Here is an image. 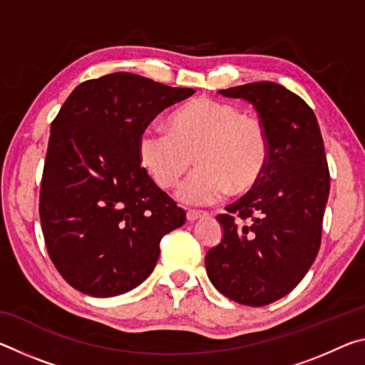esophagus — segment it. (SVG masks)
<instances>
[{
  "label": "esophagus",
  "instance_id": "1",
  "mask_svg": "<svg viewBox=\"0 0 365 365\" xmlns=\"http://www.w3.org/2000/svg\"><path fill=\"white\" fill-rule=\"evenodd\" d=\"M202 215V212H200V211H188L187 212V220L188 222H195V220H197Z\"/></svg>",
  "mask_w": 365,
  "mask_h": 365
}]
</instances>
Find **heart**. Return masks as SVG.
Masks as SVG:
<instances>
[{
  "mask_svg": "<svg viewBox=\"0 0 365 365\" xmlns=\"http://www.w3.org/2000/svg\"><path fill=\"white\" fill-rule=\"evenodd\" d=\"M141 168L158 187L180 182L193 156L200 168L178 190L190 206L219 201L250 191L259 182L269 158V140L256 117L240 114L230 103L197 98L178 108L169 119V133L148 127L138 137Z\"/></svg>",
  "mask_w": 365,
  "mask_h": 365,
  "instance_id": "b5f03b06",
  "label": "heart"
}]
</instances>
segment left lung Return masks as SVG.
I'll return each instance as SVG.
<instances>
[{"instance_id": "8db88e82", "label": "left lung", "mask_w": 365, "mask_h": 365, "mask_svg": "<svg viewBox=\"0 0 365 365\" xmlns=\"http://www.w3.org/2000/svg\"><path fill=\"white\" fill-rule=\"evenodd\" d=\"M257 110L269 140L259 182L217 220L224 237L206 255L212 285L246 306L283 298L316 259L330 191L324 140L306 101L274 82L220 90Z\"/></svg>"}]
</instances>
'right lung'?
<instances>
[{"label":"right lung","mask_w":365,"mask_h":365,"mask_svg":"<svg viewBox=\"0 0 365 365\" xmlns=\"http://www.w3.org/2000/svg\"><path fill=\"white\" fill-rule=\"evenodd\" d=\"M193 88L128 72L80 83L51 123L40 188L48 255L78 292L109 298L151 275L185 211L141 168L138 137Z\"/></svg>","instance_id":"add662e5"}]
</instances>
